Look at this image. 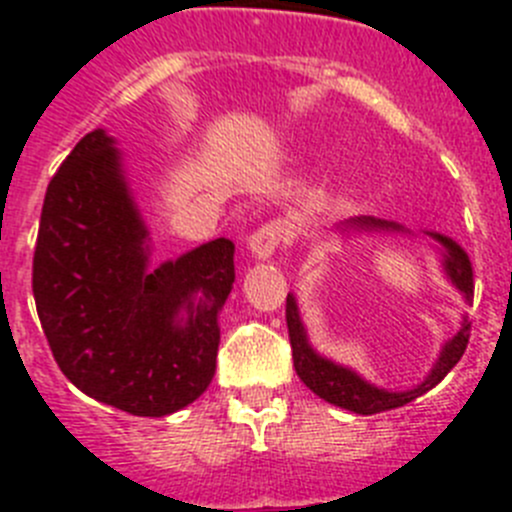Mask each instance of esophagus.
<instances>
[{"mask_svg":"<svg viewBox=\"0 0 512 512\" xmlns=\"http://www.w3.org/2000/svg\"><path fill=\"white\" fill-rule=\"evenodd\" d=\"M284 238L282 223H266L261 225L259 230H253L251 241H248V248H251V256L259 261H269L274 253L279 251Z\"/></svg>","mask_w":512,"mask_h":512,"instance_id":"1","label":"esophagus"}]
</instances>
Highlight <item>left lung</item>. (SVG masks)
I'll return each instance as SVG.
<instances>
[{"label": "left lung", "instance_id": "left-lung-1", "mask_svg": "<svg viewBox=\"0 0 512 512\" xmlns=\"http://www.w3.org/2000/svg\"><path fill=\"white\" fill-rule=\"evenodd\" d=\"M338 230H343V233H348V230H356V233H372V230L374 233H410L408 228H402V225L392 223V220H379V217L369 215L351 217V220H346L343 225H338ZM428 235H431L433 241L438 243V248H441V266L446 279L459 289L464 300L472 302L474 274L467 251H464L456 241H451L449 235ZM287 328L297 377H300L315 395L323 397L325 402L359 415H374L384 413V410L402 408V405L413 402L415 397L433 390V387L459 364V359L464 356V351H467L469 336H472V333H469V330H472V323L464 318L461 320L459 330H456L454 336L446 341V346L441 348V356H438L436 364H433L431 374H428L418 387L405 392H387L374 387V384H369L366 379H361L354 369L325 359V356H320L318 351L310 346V341H307V330L300 318V310H297V300L292 295H287Z\"/></svg>", "mask_w": 512, "mask_h": 512}]
</instances>
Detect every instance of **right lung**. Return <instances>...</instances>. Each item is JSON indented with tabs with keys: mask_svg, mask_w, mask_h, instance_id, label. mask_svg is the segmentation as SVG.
Returning a JSON list of instances; mask_svg holds the SVG:
<instances>
[{
	"mask_svg": "<svg viewBox=\"0 0 512 512\" xmlns=\"http://www.w3.org/2000/svg\"><path fill=\"white\" fill-rule=\"evenodd\" d=\"M228 238L148 269V228L115 138L92 130L48 184L33 256L43 333L74 387L140 418L187 408L215 377Z\"/></svg>",
	"mask_w": 512,
	"mask_h": 512,
	"instance_id": "obj_1",
	"label": "right lung"
}]
</instances>
